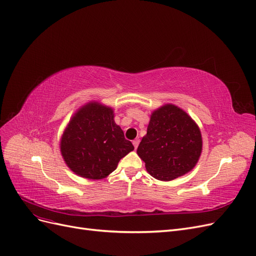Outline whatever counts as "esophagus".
Masks as SVG:
<instances>
[{
    "instance_id": "1",
    "label": "esophagus",
    "mask_w": 256,
    "mask_h": 256,
    "mask_svg": "<svg viewBox=\"0 0 256 256\" xmlns=\"http://www.w3.org/2000/svg\"><path fill=\"white\" fill-rule=\"evenodd\" d=\"M138 143H140V140H138V138H136V140H134V142H132V144H134V148H136V150L138 148Z\"/></svg>"
}]
</instances>
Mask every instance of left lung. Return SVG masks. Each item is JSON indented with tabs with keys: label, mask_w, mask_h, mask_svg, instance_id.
Returning a JSON list of instances; mask_svg holds the SVG:
<instances>
[{
	"label": "left lung",
	"mask_w": 256,
	"mask_h": 256,
	"mask_svg": "<svg viewBox=\"0 0 256 256\" xmlns=\"http://www.w3.org/2000/svg\"><path fill=\"white\" fill-rule=\"evenodd\" d=\"M136 152L152 177L170 182L196 166L202 152V136L184 110L166 104L152 113Z\"/></svg>",
	"instance_id": "obj_1"
}]
</instances>
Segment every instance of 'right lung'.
Returning a JSON list of instances; mask_svg holds the SVG:
<instances>
[{"label": "right lung", "mask_w": 256, "mask_h": 256, "mask_svg": "<svg viewBox=\"0 0 256 256\" xmlns=\"http://www.w3.org/2000/svg\"><path fill=\"white\" fill-rule=\"evenodd\" d=\"M134 150L115 124L113 110L98 102L76 111L60 140V152L68 168L88 180L106 177Z\"/></svg>", "instance_id": "right-lung-1"}]
</instances>
